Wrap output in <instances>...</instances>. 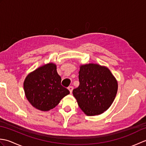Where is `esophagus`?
Returning <instances> with one entry per match:
<instances>
[{
	"label": "esophagus",
	"mask_w": 146,
	"mask_h": 146,
	"mask_svg": "<svg viewBox=\"0 0 146 146\" xmlns=\"http://www.w3.org/2000/svg\"><path fill=\"white\" fill-rule=\"evenodd\" d=\"M68 89L69 90V91H70V94H71V93H72L73 90V86H69V87L68 88Z\"/></svg>",
	"instance_id": "1"
}]
</instances>
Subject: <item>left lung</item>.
<instances>
[{
	"mask_svg": "<svg viewBox=\"0 0 146 146\" xmlns=\"http://www.w3.org/2000/svg\"><path fill=\"white\" fill-rule=\"evenodd\" d=\"M80 85L73 90L81 110L88 116L102 114L112 104L118 83L108 68L98 64L80 66Z\"/></svg>",
	"mask_w": 146,
	"mask_h": 146,
	"instance_id": "left-lung-1",
	"label": "left lung"
}]
</instances>
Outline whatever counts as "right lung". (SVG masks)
<instances>
[{"mask_svg": "<svg viewBox=\"0 0 146 146\" xmlns=\"http://www.w3.org/2000/svg\"><path fill=\"white\" fill-rule=\"evenodd\" d=\"M56 64L49 63L29 73L24 82V90L29 103L36 109L48 111L70 94L61 85Z\"/></svg>", "mask_w": 146, "mask_h": 146, "instance_id": "right-lung-1", "label": "right lung"}]
</instances>
